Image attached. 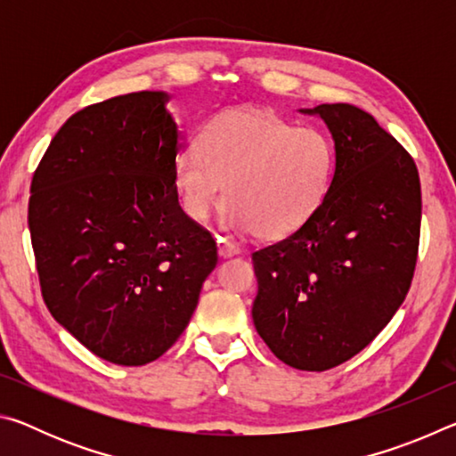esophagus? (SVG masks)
Here are the masks:
<instances>
[{"instance_id":"obj_1","label":"esophagus","mask_w":456,"mask_h":456,"mask_svg":"<svg viewBox=\"0 0 456 456\" xmlns=\"http://www.w3.org/2000/svg\"><path fill=\"white\" fill-rule=\"evenodd\" d=\"M217 245H219V256L221 257H233V256H237V253H239L237 243L229 241V239L221 237V235H217Z\"/></svg>"}]
</instances>
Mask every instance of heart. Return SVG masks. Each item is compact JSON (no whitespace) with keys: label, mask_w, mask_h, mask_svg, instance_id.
<instances>
[{"label":"heart","mask_w":456,"mask_h":456,"mask_svg":"<svg viewBox=\"0 0 456 456\" xmlns=\"http://www.w3.org/2000/svg\"><path fill=\"white\" fill-rule=\"evenodd\" d=\"M336 173V151L318 128H296L273 112H221L199 138V154L175 160L184 213L205 221L227 199L225 225L264 239L297 231L320 209Z\"/></svg>","instance_id":"heart-1"}]
</instances>
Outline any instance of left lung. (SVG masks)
Returning a JSON list of instances; mask_svg holds the SVG:
<instances>
[{
    "label": "left lung",
    "mask_w": 456,
    "mask_h": 456,
    "mask_svg": "<svg viewBox=\"0 0 456 456\" xmlns=\"http://www.w3.org/2000/svg\"><path fill=\"white\" fill-rule=\"evenodd\" d=\"M336 173L310 221L251 253L253 323L277 358L323 372L380 334L411 289L420 239L419 168L372 114L320 104Z\"/></svg>",
    "instance_id": "obj_1"
}]
</instances>
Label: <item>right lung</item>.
Here are the masks:
<instances>
[{
	"instance_id": "right-lung-1",
	"label": "right lung",
	"mask_w": 456,
	"mask_h": 456,
	"mask_svg": "<svg viewBox=\"0 0 456 456\" xmlns=\"http://www.w3.org/2000/svg\"><path fill=\"white\" fill-rule=\"evenodd\" d=\"M165 92H133L64 122L32 179L28 225L44 302L106 362L171 348L215 265L209 231L179 205L181 133Z\"/></svg>"
}]
</instances>
